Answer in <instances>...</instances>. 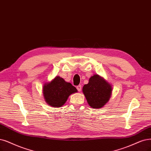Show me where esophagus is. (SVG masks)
<instances>
[{"label": "esophagus", "instance_id": "esophagus-1", "mask_svg": "<svg viewBox=\"0 0 151 151\" xmlns=\"http://www.w3.org/2000/svg\"><path fill=\"white\" fill-rule=\"evenodd\" d=\"M76 88H77L78 91H80L81 90V85L77 86H76Z\"/></svg>", "mask_w": 151, "mask_h": 151}]
</instances>
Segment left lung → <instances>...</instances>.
<instances>
[{"label":"left lung","instance_id":"left-lung-1","mask_svg":"<svg viewBox=\"0 0 151 151\" xmlns=\"http://www.w3.org/2000/svg\"><path fill=\"white\" fill-rule=\"evenodd\" d=\"M112 90L110 83L98 75L91 76L88 84L82 89L88 104L94 109L101 108L108 103Z\"/></svg>","mask_w":151,"mask_h":151}]
</instances>
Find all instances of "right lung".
<instances>
[{"mask_svg":"<svg viewBox=\"0 0 151 151\" xmlns=\"http://www.w3.org/2000/svg\"><path fill=\"white\" fill-rule=\"evenodd\" d=\"M42 91L45 101L53 108L61 107L71 94L78 92L75 86L59 76L45 83Z\"/></svg>","mask_w":151,"mask_h":151,"instance_id":"add662e5","label":"right lung"}]
</instances>
